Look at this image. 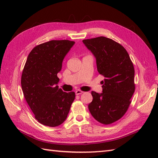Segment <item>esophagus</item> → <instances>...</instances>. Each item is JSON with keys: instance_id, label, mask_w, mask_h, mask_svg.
<instances>
[{"instance_id": "1", "label": "esophagus", "mask_w": 158, "mask_h": 158, "mask_svg": "<svg viewBox=\"0 0 158 158\" xmlns=\"http://www.w3.org/2000/svg\"><path fill=\"white\" fill-rule=\"evenodd\" d=\"M83 92L81 91V90H79V89H77L75 91V94L76 95H79V94H83Z\"/></svg>"}]
</instances>
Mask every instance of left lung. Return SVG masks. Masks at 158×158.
Returning a JSON list of instances; mask_svg holds the SVG:
<instances>
[{"label":"left lung","instance_id":"1","mask_svg":"<svg viewBox=\"0 0 158 158\" xmlns=\"http://www.w3.org/2000/svg\"><path fill=\"white\" fill-rule=\"evenodd\" d=\"M83 43L95 56L99 74L105 77L102 93L92 92L88 109L96 121L109 125L122 118L129 108L135 91L133 63L126 49L112 39L98 36Z\"/></svg>","mask_w":158,"mask_h":158}]
</instances>
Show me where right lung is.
Wrapping results in <instances>:
<instances>
[{"label": "right lung", "mask_w": 158, "mask_h": 158, "mask_svg": "<svg viewBox=\"0 0 158 158\" xmlns=\"http://www.w3.org/2000/svg\"><path fill=\"white\" fill-rule=\"evenodd\" d=\"M75 44L69 40H52L36 45L30 52L23 67L21 85L24 98L43 125L60 126L66 120L75 98L56 85L62 61Z\"/></svg>", "instance_id": "right-lung-1"}]
</instances>
